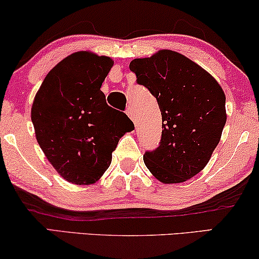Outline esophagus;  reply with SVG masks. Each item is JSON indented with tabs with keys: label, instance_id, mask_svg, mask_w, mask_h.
<instances>
[{
	"label": "esophagus",
	"instance_id": "1",
	"mask_svg": "<svg viewBox=\"0 0 259 259\" xmlns=\"http://www.w3.org/2000/svg\"><path fill=\"white\" fill-rule=\"evenodd\" d=\"M126 115H128L129 117L133 119L134 123H137V116H136V114H135L133 105H129L128 109H126Z\"/></svg>",
	"mask_w": 259,
	"mask_h": 259
}]
</instances>
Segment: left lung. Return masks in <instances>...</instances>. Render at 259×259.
Returning a JSON list of instances; mask_svg holds the SVG:
<instances>
[{
	"label": "left lung",
	"mask_w": 259,
	"mask_h": 259,
	"mask_svg": "<svg viewBox=\"0 0 259 259\" xmlns=\"http://www.w3.org/2000/svg\"><path fill=\"white\" fill-rule=\"evenodd\" d=\"M129 68L156 97L162 115L161 143L145 152V165L163 184L190 180L221 141L227 122L223 89L201 65L174 50L135 58Z\"/></svg>",
	"instance_id": "1"
}]
</instances>
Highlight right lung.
<instances>
[{"label":"right lung","instance_id":"obj_1","mask_svg":"<svg viewBox=\"0 0 259 259\" xmlns=\"http://www.w3.org/2000/svg\"><path fill=\"white\" fill-rule=\"evenodd\" d=\"M112 65L108 56L71 54L49 71L32 102L36 140L54 169L70 183H96L128 131L126 115L109 107L101 92Z\"/></svg>","mask_w":259,"mask_h":259}]
</instances>
